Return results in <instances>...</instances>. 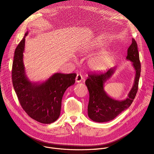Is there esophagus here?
Here are the masks:
<instances>
[{
    "instance_id": "obj_1",
    "label": "esophagus",
    "mask_w": 154,
    "mask_h": 154,
    "mask_svg": "<svg viewBox=\"0 0 154 154\" xmlns=\"http://www.w3.org/2000/svg\"><path fill=\"white\" fill-rule=\"evenodd\" d=\"M82 79H83L82 75L80 74H77V76H76V77H75V81H76V82L80 83V82H81V81L82 80Z\"/></svg>"
}]
</instances>
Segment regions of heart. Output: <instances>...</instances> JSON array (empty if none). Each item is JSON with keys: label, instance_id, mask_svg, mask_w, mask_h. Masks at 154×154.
I'll return each instance as SVG.
<instances>
[{"label": "heart", "instance_id": "heart-1", "mask_svg": "<svg viewBox=\"0 0 154 154\" xmlns=\"http://www.w3.org/2000/svg\"><path fill=\"white\" fill-rule=\"evenodd\" d=\"M102 46V45L100 43L96 44L94 46V48H100ZM109 59V56L108 52H103L98 55L93 57L91 61L90 64L92 68L95 69H99L103 68L104 66L106 64Z\"/></svg>", "mask_w": 154, "mask_h": 154}]
</instances>
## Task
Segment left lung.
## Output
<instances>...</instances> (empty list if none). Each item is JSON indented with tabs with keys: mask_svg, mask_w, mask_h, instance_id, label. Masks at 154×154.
<instances>
[{
	"mask_svg": "<svg viewBox=\"0 0 154 154\" xmlns=\"http://www.w3.org/2000/svg\"><path fill=\"white\" fill-rule=\"evenodd\" d=\"M126 58L132 62L136 75L134 86L128 94V97L125 100H117L112 99L107 95L104 90V83L110 79L114 74L115 67L108 69L103 72L88 74V77L85 81L90 94L88 114L89 118L93 121L104 122L113 120L127 109L133 102L138 91L141 73V63L138 46L134 38L127 50Z\"/></svg>",
	"mask_w": 154,
	"mask_h": 154,
	"instance_id": "8db88e82",
	"label": "left lung"
}]
</instances>
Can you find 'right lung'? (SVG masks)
Segmentation results:
<instances>
[{
	"instance_id": "right-lung-1",
	"label": "right lung",
	"mask_w": 154,
	"mask_h": 154,
	"mask_svg": "<svg viewBox=\"0 0 154 154\" xmlns=\"http://www.w3.org/2000/svg\"><path fill=\"white\" fill-rule=\"evenodd\" d=\"M26 33L14 51L12 82L19 103L32 119L42 124H51L60 116L63 96L75 83L76 74L55 73L41 83L30 82L23 63Z\"/></svg>"
}]
</instances>
